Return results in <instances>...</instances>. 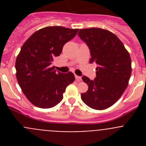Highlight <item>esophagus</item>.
Instances as JSON below:
<instances>
[{
	"label": "esophagus",
	"instance_id": "esophagus-1",
	"mask_svg": "<svg viewBox=\"0 0 146 146\" xmlns=\"http://www.w3.org/2000/svg\"><path fill=\"white\" fill-rule=\"evenodd\" d=\"M75 78H76V80L77 81H80L81 80V77H79V76H77V75H75Z\"/></svg>",
	"mask_w": 146,
	"mask_h": 146
}]
</instances>
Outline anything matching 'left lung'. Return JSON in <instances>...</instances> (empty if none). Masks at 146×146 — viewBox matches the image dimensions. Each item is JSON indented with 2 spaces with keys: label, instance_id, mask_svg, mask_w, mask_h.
<instances>
[{
  "label": "left lung",
  "instance_id": "left-lung-1",
  "mask_svg": "<svg viewBox=\"0 0 146 146\" xmlns=\"http://www.w3.org/2000/svg\"><path fill=\"white\" fill-rule=\"evenodd\" d=\"M78 36L90 49V63L98 65L94 80L82 77L88 89L81 94V99L93 109H107L118 101L128 86L131 74L129 53L121 40L108 30L80 29Z\"/></svg>",
  "mask_w": 146,
  "mask_h": 146
}]
</instances>
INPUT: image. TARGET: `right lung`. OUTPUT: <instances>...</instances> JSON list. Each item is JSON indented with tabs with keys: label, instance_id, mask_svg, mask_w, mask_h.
Here are the masks:
<instances>
[{
	"label": "right lung",
	"instance_id": "1",
	"mask_svg": "<svg viewBox=\"0 0 146 146\" xmlns=\"http://www.w3.org/2000/svg\"><path fill=\"white\" fill-rule=\"evenodd\" d=\"M77 31L60 26L45 27L33 33L22 46L15 62L17 80L34 106L44 109L55 106L75 80L72 72H56L50 65Z\"/></svg>",
	"mask_w": 146,
	"mask_h": 146
}]
</instances>
